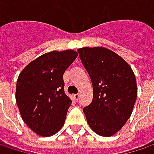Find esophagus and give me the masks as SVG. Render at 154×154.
<instances>
[{"instance_id": "34e87169", "label": "esophagus", "mask_w": 154, "mask_h": 154, "mask_svg": "<svg viewBox=\"0 0 154 154\" xmlns=\"http://www.w3.org/2000/svg\"><path fill=\"white\" fill-rule=\"evenodd\" d=\"M73 97H74L75 100H78L79 97H80V94H73Z\"/></svg>"}]
</instances>
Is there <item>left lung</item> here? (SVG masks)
<instances>
[{
    "label": "left lung",
    "mask_w": 154,
    "mask_h": 154,
    "mask_svg": "<svg viewBox=\"0 0 154 154\" xmlns=\"http://www.w3.org/2000/svg\"><path fill=\"white\" fill-rule=\"evenodd\" d=\"M78 52L93 85L92 103L83 108L88 124L97 134L112 136L131 115L137 94L135 75L110 50L84 47Z\"/></svg>",
    "instance_id": "1"
}]
</instances>
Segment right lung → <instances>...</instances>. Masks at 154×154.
I'll return each mask as SVG.
<instances>
[{
	"instance_id": "1",
	"label": "right lung",
	"mask_w": 154,
	"mask_h": 154,
	"mask_svg": "<svg viewBox=\"0 0 154 154\" xmlns=\"http://www.w3.org/2000/svg\"><path fill=\"white\" fill-rule=\"evenodd\" d=\"M77 56L72 50L53 51L30 62L19 74V111L23 122L40 136H51L64 125L72 101L64 90L63 74Z\"/></svg>"
}]
</instances>
